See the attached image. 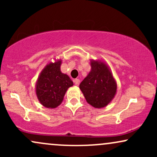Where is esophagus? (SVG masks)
<instances>
[{
    "label": "esophagus",
    "mask_w": 157,
    "mask_h": 157,
    "mask_svg": "<svg viewBox=\"0 0 157 157\" xmlns=\"http://www.w3.org/2000/svg\"><path fill=\"white\" fill-rule=\"evenodd\" d=\"M80 80H79V79H75V80H74V82H75V86H79V84H80Z\"/></svg>",
    "instance_id": "esophagus-1"
}]
</instances>
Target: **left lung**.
Segmentation results:
<instances>
[{"label":"left lung","mask_w":157,"mask_h":157,"mask_svg":"<svg viewBox=\"0 0 157 157\" xmlns=\"http://www.w3.org/2000/svg\"><path fill=\"white\" fill-rule=\"evenodd\" d=\"M91 71L80 84L86 101L96 109L105 107L113 100L117 85L108 65L102 60H91Z\"/></svg>","instance_id":"left-lung-1"}]
</instances>
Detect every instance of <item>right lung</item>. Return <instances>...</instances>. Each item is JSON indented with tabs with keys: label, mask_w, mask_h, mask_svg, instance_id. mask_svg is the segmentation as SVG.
Instances as JSON below:
<instances>
[{
	"label": "right lung",
	"mask_w": 157,
	"mask_h": 157,
	"mask_svg": "<svg viewBox=\"0 0 157 157\" xmlns=\"http://www.w3.org/2000/svg\"><path fill=\"white\" fill-rule=\"evenodd\" d=\"M61 60L50 62L41 71L35 85V91L41 105L55 109L63 100L68 89L73 86L72 80L60 71Z\"/></svg>",
	"instance_id": "obj_1"
}]
</instances>
